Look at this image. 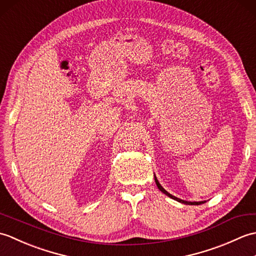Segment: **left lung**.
Wrapping results in <instances>:
<instances>
[{"instance_id": "obj_1", "label": "left lung", "mask_w": 256, "mask_h": 256, "mask_svg": "<svg viewBox=\"0 0 256 256\" xmlns=\"http://www.w3.org/2000/svg\"><path fill=\"white\" fill-rule=\"evenodd\" d=\"M155 182H156V184H157V187H158V189L160 190L162 192H164L165 194H167L168 197H170L172 199H174V200H177V201H179V202H182V204H204V202H206V201H199V202H189V201H184V200H182V199H179V198H177V197H175V196H172V194H170V192H167L166 190L162 188V186H160V184L158 182V180H157V178L155 177Z\"/></svg>"}]
</instances>
